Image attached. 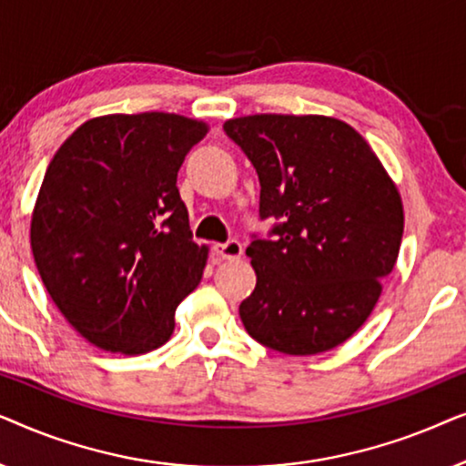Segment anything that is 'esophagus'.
<instances>
[{
  "label": "esophagus",
  "mask_w": 466,
  "mask_h": 466,
  "mask_svg": "<svg viewBox=\"0 0 466 466\" xmlns=\"http://www.w3.org/2000/svg\"><path fill=\"white\" fill-rule=\"evenodd\" d=\"M214 252L218 254L220 258L238 260V258L241 257V254H244V246H241L238 239H228L227 244H216V246H214Z\"/></svg>",
  "instance_id": "obj_1"
}]
</instances>
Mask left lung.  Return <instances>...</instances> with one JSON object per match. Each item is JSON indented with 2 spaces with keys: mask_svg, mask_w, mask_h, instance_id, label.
<instances>
[{
  "mask_svg": "<svg viewBox=\"0 0 466 466\" xmlns=\"http://www.w3.org/2000/svg\"><path fill=\"white\" fill-rule=\"evenodd\" d=\"M260 182L273 239L246 248L257 286L241 322L263 346L311 356L350 339L380 301L403 238L397 184L354 127L322 114L228 118Z\"/></svg>",
  "mask_w": 466,
  "mask_h": 466,
  "instance_id": "1",
  "label": "left lung"
}]
</instances>
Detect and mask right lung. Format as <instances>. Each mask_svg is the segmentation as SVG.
Listing matches in <instances>:
<instances>
[{
    "mask_svg": "<svg viewBox=\"0 0 466 466\" xmlns=\"http://www.w3.org/2000/svg\"><path fill=\"white\" fill-rule=\"evenodd\" d=\"M208 123L169 112L106 114L55 152L31 214V250L66 320L106 352H152L201 282L208 246L177 193Z\"/></svg>",
    "mask_w": 466,
    "mask_h": 466,
    "instance_id": "right-lung-1",
    "label": "right lung"
}]
</instances>
